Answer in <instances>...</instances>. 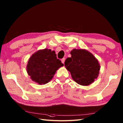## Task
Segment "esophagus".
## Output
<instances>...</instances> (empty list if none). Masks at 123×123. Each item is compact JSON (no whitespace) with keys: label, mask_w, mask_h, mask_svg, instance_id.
Wrapping results in <instances>:
<instances>
[{"label":"esophagus","mask_w":123,"mask_h":123,"mask_svg":"<svg viewBox=\"0 0 123 123\" xmlns=\"http://www.w3.org/2000/svg\"><path fill=\"white\" fill-rule=\"evenodd\" d=\"M64 61H65V58H63V59H61V62H62V63L64 64Z\"/></svg>","instance_id":"34e87169"}]
</instances>
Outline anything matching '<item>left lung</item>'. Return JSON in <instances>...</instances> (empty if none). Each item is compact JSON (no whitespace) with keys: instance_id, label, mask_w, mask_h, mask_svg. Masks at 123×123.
<instances>
[{"instance_id":"obj_1","label":"left lung","mask_w":123,"mask_h":123,"mask_svg":"<svg viewBox=\"0 0 123 123\" xmlns=\"http://www.w3.org/2000/svg\"><path fill=\"white\" fill-rule=\"evenodd\" d=\"M64 66L70 72L72 79L78 84L88 86L97 78L100 64L90 52L84 49H74L70 52Z\"/></svg>"}]
</instances>
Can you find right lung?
<instances>
[{
  "label": "right lung",
  "instance_id": "add662e5",
  "mask_svg": "<svg viewBox=\"0 0 123 123\" xmlns=\"http://www.w3.org/2000/svg\"><path fill=\"white\" fill-rule=\"evenodd\" d=\"M63 66L54 51L45 49L36 52L31 56L26 69L33 81L45 85L52 80L56 70Z\"/></svg>",
  "mask_w": 123,
  "mask_h": 123
}]
</instances>
